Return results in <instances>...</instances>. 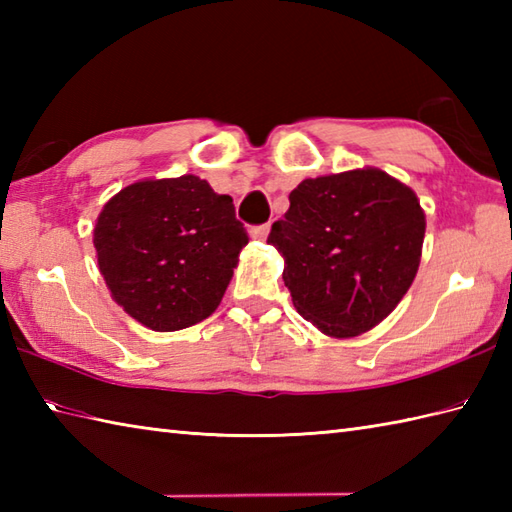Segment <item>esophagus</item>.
<instances>
[{"label":"esophagus","instance_id":"esophagus-1","mask_svg":"<svg viewBox=\"0 0 512 512\" xmlns=\"http://www.w3.org/2000/svg\"><path fill=\"white\" fill-rule=\"evenodd\" d=\"M250 237L253 239H259V242H264V239L268 237V233H270V224H259V226H253L250 228Z\"/></svg>","mask_w":512,"mask_h":512}]
</instances>
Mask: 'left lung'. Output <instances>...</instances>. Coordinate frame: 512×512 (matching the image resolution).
Masks as SVG:
<instances>
[{
	"label": "left lung",
	"mask_w": 512,
	"mask_h": 512,
	"mask_svg": "<svg viewBox=\"0 0 512 512\" xmlns=\"http://www.w3.org/2000/svg\"><path fill=\"white\" fill-rule=\"evenodd\" d=\"M424 211L407 184L376 167L303 180L268 244L303 319L352 339L387 319L416 279Z\"/></svg>",
	"instance_id": "left-lung-1"
}]
</instances>
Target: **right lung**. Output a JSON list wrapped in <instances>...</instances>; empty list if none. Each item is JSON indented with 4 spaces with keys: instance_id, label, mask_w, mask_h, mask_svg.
Here are the masks:
<instances>
[{
    "instance_id": "right-lung-1",
    "label": "right lung",
    "mask_w": 512,
    "mask_h": 512,
    "mask_svg": "<svg viewBox=\"0 0 512 512\" xmlns=\"http://www.w3.org/2000/svg\"><path fill=\"white\" fill-rule=\"evenodd\" d=\"M248 244L231 195L193 173L118 191L96 217L94 248L112 299L154 332L211 317Z\"/></svg>"
}]
</instances>
